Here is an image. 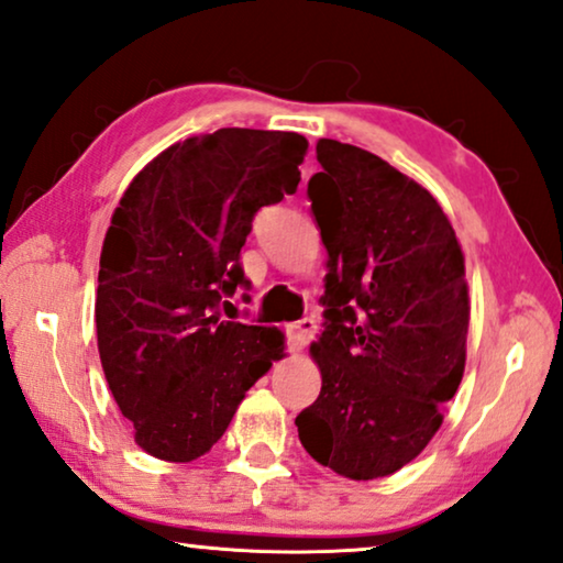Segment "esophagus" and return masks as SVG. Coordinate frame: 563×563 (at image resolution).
Wrapping results in <instances>:
<instances>
[{
    "label": "esophagus",
    "mask_w": 563,
    "mask_h": 563,
    "mask_svg": "<svg viewBox=\"0 0 563 563\" xmlns=\"http://www.w3.org/2000/svg\"><path fill=\"white\" fill-rule=\"evenodd\" d=\"M316 335V321L313 318H303V321L288 325V346L290 351H303Z\"/></svg>",
    "instance_id": "34e87169"
}]
</instances>
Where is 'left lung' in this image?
<instances>
[{"label":"left lung","mask_w":563,"mask_h":563,"mask_svg":"<svg viewBox=\"0 0 563 563\" xmlns=\"http://www.w3.org/2000/svg\"><path fill=\"white\" fill-rule=\"evenodd\" d=\"M308 181L325 257V329L310 343L321 394L296 417L316 463L387 477L442 427L463 382L465 255L440 201L368 151L318 139Z\"/></svg>","instance_id":"obj_1"}]
</instances>
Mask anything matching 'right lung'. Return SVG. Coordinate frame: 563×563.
Masks as SVG:
<instances>
[{
    "label": "right lung",
    "mask_w": 563,
    "mask_h": 563,
    "mask_svg": "<svg viewBox=\"0 0 563 563\" xmlns=\"http://www.w3.org/2000/svg\"><path fill=\"white\" fill-rule=\"evenodd\" d=\"M306 151L290 131L199 133L123 191L100 250L98 354L151 457L191 463L212 450L283 358L280 329L224 321L220 300L245 283L240 250L257 209L296 195Z\"/></svg>",
    "instance_id": "right-lung-1"
}]
</instances>
